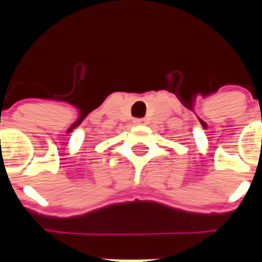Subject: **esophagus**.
<instances>
[{
	"label": "esophagus",
	"mask_w": 262,
	"mask_h": 262,
	"mask_svg": "<svg viewBox=\"0 0 262 262\" xmlns=\"http://www.w3.org/2000/svg\"><path fill=\"white\" fill-rule=\"evenodd\" d=\"M135 123H136V125H144L146 120L143 119V118H137V119H135Z\"/></svg>",
	"instance_id": "esophagus-1"
}]
</instances>
